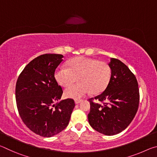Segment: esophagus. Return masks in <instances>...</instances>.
Returning a JSON list of instances; mask_svg holds the SVG:
<instances>
[{"label": "esophagus", "instance_id": "1", "mask_svg": "<svg viewBox=\"0 0 157 157\" xmlns=\"http://www.w3.org/2000/svg\"><path fill=\"white\" fill-rule=\"evenodd\" d=\"M81 100H75V103L76 105H78V104H79V103H80L81 102Z\"/></svg>", "mask_w": 157, "mask_h": 157}]
</instances>
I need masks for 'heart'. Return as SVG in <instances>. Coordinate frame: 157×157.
<instances>
[{"instance_id": "obj_1", "label": "heart", "mask_w": 157, "mask_h": 157, "mask_svg": "<svg viewBox=\"0 0 157 157\" xmlns=\"http://www.w3.org/2000/svg\"><path fill=\"white\" fill-rule=\"evenodd\" d=\"M68 68L59 67L55 73L57 83L63 87L73 84L78 78L79 83L65 91L66 97L80 99L91 92L98 94L107 88L111 71L108 63L91 58L78 57L69 60Z\"/></svg>"}]
</instances>
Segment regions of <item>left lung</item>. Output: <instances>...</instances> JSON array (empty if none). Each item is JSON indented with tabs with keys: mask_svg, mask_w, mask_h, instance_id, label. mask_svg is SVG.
<instances>
[{
	"mask_svg": "<svg viewBox=\"0 0 157 157\" xmlns=\"http://www.w3.org/2000/svg\"><path fill=\"white\" fill-rule=\"evenodd\" d=\"M110 81L100 95L95 97L102 104L90 101L89 123L101 134L112 136L125 129L137 112L139 91L135 75L121 61L111 58Z\"/></svg>",
	"mask_w": 157,
	"mask_h": 157,
	"instance_id": "8db88e82",
	"label": "left lung"
}]
</instances>
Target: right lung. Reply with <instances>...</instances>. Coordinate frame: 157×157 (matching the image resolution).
<instances>
[{"label": "right lung", "mask_w": 157, "mask_h": 157, "mask_svg": "<svg viewBox=\"0 0 157 157\" xmlns=\"http://www.w3.org/2000/svg\"><path fill=\"white\" fill-rule=\"evenodd\" d=\"M63 57L59 54L36 57L23 69L16 84L21 118L31 131L41 136L52 137L63 131L75 107L73 99L60 100L63 91L55 78V69Z\"/></svg>", "instance_id": "1"}]
</instances>
